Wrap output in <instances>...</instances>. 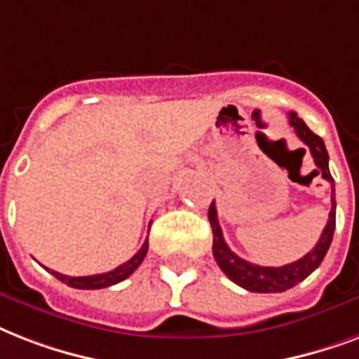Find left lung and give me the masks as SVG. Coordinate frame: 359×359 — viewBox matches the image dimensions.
<instances>
[{"label": "left lung", "instance_id": "obj_1", "mask_svg": "<svg viewBox=\"0 0 359 359\" xmlns=\"http://www.w3.org/2000/svg\"><path fill=\"white\" fill-rule=\"evenodd\" d=\"M288 123L292 125L296 135L299 136V140L304 142L305 146L309 148L322 177L332 185V210H330V219H327V224L322 230V236L316 241V245L304 258H299V260H296L292 264L280 266V268H266V266H257V264L247 262V260L238 257L236 252L230 251V247L226 245V241L223 238V232H221V226H219L215 204L211 202L210 211H208V219H210L211 232H213V257L217 260L219 268L226 273V277L230 280H234L236 285H240L241 288L249 290V292H285L288 288L296 286L299 280L309 277L320 266V262L326 257L327 249H330L333 240V230H335V183H333V177L330 174V166H327L330 157H327L324 140L318 135H315L305 125L304 119L298 118L296 112H288Z\"/></svg>", "mask_w": 359, "mask_h": 359}]
</instances>
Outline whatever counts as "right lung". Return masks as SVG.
Instances as JSON below:
<instances>
[{
  "mask_svg": "<svg viewBox=\"0 0 359 359\" xmlns=\"http://www.w3.org/2000/svg\"><path fill=\"white\" fill-rule=\"evenodd\" d=\"M146 255H148V238H146L144 245L140 247V251L136 252L135 257L130 258V260H127L125 264H121V266H118L116 269H112V271H108V273L88 275V277H69V275L52 271V275H54L55 279H60L61 283L73 286V288H80V290H97V288H107V286L118 285V283L127 279V277H129V275L133 273L138 266H140Z\"/></svg>",
  "mask_w": 359,
  "mask_h": 359,
  "instance_id": "1",
  "label": "right lung"
}]
</instances>
